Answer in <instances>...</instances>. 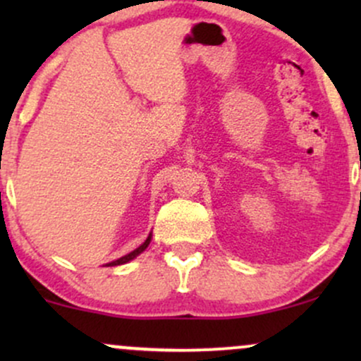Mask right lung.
<instances>
[{"label":"right lung","mask_w":361,"mask_h":361,"mask_svg":"<svg viewBox=\"0 0 361 361\" xmlns=\"http://www.w3.org/2000/svg\"><path fill=\"white\" fill-rule=\"evenodd\" d=\"M149 243H151V235H149V238L146 239V241H144L142 244H140V246L137 247V250H134V251H132V252H128V255L122 256V258H118V259L111 261V263H109V267H117V264H123V263H127V261L134 259L135 256H139L140 252H142L144 250H146V247L149 246Z\"/></svg>","instance_id":"right-lung-1"}]
</instances>
